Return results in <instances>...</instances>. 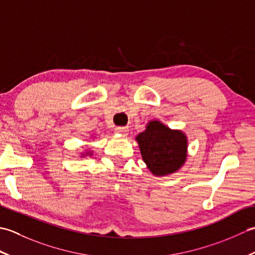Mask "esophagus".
<instances>
[{
    "label": "esophagus",
    "mask_w": 255,
    "mask_h": 255,
    "mask_svg": "<svg viewBox=\"0 0 255 255\" xmlns=\"http://www.w3.org/2000/svg\"><path fill=\"white\" fill-rule=\"evenodd\" d=\"M115 132L123 134V136H127L128 133V128L127 127H116L115 128Z\"/></svg>",
    "instance_id": "esophagus-1"
}]
</instances>
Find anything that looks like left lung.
<instances>
[{
  "label": "left lung",
  "mask_w": 255,
  "mask_h": 255,
  "mask_svg": "<svg viewBox=\"0 0 255 255\" xmlns=\"http://www.w3.org/2000/svg\"><path fill=\"white\" fill-rule=\"evenodd\" d=\"M142 160L155 176L175 173L187 158V137L182 130L171 129L160 121H151L136 137Z\"/></svg>",
  "instance_id": "left-lung-1"
}]
</instances>
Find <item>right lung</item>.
Listing matches in <instances>:
<instances>
[{"label": "right lung", "mask_w": 255, "mask_h": 255, "mask_svg": "<svg viewBox=\"0 0 255 255\" xmlns=\"http://www.w3.org/2000/svg\"><path fill=\"white\" fill-rule=\"evenodd\" d=\"M85 155H92V152H91V151H88V150H86L85 151V152L84 153H82V156H85Z\"/></svg>", "instance_id": "add662e5"}]
</instances>
